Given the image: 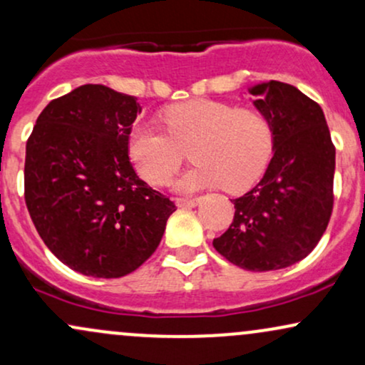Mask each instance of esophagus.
<instances>
[{"instance_id":"34e87169","label":"esophagus","mask_w":365,"mask_h":365,"mask_svg":"<svg viewBox=\"0 0 365 365\" xmlns=\"http://www.w3.org/2000/svg\"><path fill=\"white\" fill-rule=\"evenodd\" d=\"M202 202V199H177L175 200V204L178 205V207H197Z\"/></svg>"}]
</instances>
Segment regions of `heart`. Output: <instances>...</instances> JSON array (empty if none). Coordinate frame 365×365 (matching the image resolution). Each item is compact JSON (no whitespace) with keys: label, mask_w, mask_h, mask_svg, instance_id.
Instances as JSON below:
<instances>
[{"label":"heart","mask_w":365,"mask_h":365,"mask_svg":"<svg viewBox=\"0 0 365 365\" xmlns=\"http://www.w3.org/2000/svg\"><path fill=\"white\" fill-rule=\"evenodd\" d=\"M160 127L135 125L129 156L138 173L153 185H165L178 170L183 149L195 166L175 182V190L195 192L222 185L238 192L262 175L272 155L270 122L258 110L214 100H190L161 113Z\"/></svg>","instance_id":"obj_1"}]
</instances>
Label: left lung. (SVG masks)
<instances>
[{
	"label": "left lung",
	"instance_id": "obj_1",
	"mask_svg": "<svg viewBox=\"0 0 365 365\" xmlns=\"http://www.w3.org/2000/svg\"><path fill=\"white\" fill-rule=\"evenodd\" d=\"M248 93L270 122L272 160L260 182L232 200V225L212 245L243 270H280L308 257L327 230L335 146L322 107L296 86L272 80Z\"/></svg>",
	"mask_w": 365,
	"mask_h": 365
}]
</instances>
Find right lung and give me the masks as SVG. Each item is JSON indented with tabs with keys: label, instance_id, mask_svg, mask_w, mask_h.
I'll return each mask as SVG.
<instances>
[{
	"label": "right lung",
	"instance_id": "obj_1",
	"mask_svg": "<svg viewBox=\"0 0 365 365\" xmlns=\"http://www.w3.org/2000/svg\"><path fill=\"white\" fill-rule=\"evenodd\" d=\"M135 96L83 85L43 108L27 140L25 202L47 248L69 269L118 279L155 253L177 210L129 161Z\"/></svg>",
	"mask_w": 365,
	"mask_h": 365
}]
</instances>
